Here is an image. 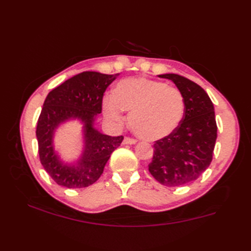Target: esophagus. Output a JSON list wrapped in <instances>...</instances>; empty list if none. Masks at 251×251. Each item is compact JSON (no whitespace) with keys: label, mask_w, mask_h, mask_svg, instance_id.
<instances>
[{"label":"esophagus","mask_w":251,"mask_h":251,"mask_svg":"<svg viewBox=\"0 0 251 251\" xmlns=\"http://www.w3.org/2000/svg\"><path fill=\"white\" fill-rule=\"evenodd\" d=\"M137 141L135 139H131V138H125L123 140V145H136Z\"/></svg>","instance_id":"1"}]
</instances>
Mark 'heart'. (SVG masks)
Here are the masks:
<instances>
[{
	"instance_id": "obj_1",
	"label": "heart",
	"mask_w": 251,
	"mask_h": 251,
	"mask_svg": "<svg viewBox=\"0 0 251 251\" xmlns=\"http://www.w3.org/2000/svg\"><path fill=\"white\" fill-rule=\"evenodd\" d=\"M106 119L123 120V110L130 112V128L147 141L161 140L178 128L184 115V98L179 89L166 83L146 77L126 78L119 82L113 96L102 101Z\"/></svg>"
}]
</instances>
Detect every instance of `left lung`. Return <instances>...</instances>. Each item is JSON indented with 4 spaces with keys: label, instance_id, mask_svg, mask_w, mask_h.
<instances>
[{
    "label": "left lung",
    "instance_id": "obj_1",
    "mask_svg": "<svg viewBox=\"0 0 251 251\" xmlns=\"http://www.w3.org/2000/svg\"><path fill=\"white\" fill-rule=\"evenodd\" d=\"M158 77L174 82L184 98V115L172 135L157 140L149 172L159 183L180 186L193 182L209 167L217 139L215 108L200 85L178 74Z\"/></svg>",
    "mask_w": 251,
    "mask_h": 251
}]
</instances>
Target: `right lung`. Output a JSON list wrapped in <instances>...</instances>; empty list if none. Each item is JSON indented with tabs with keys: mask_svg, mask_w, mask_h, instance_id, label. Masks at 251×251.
<instances>
[{
	"mask_svg": "<svg viewBox=\"0 0 251 251\" xmlns=\"http://www.w3.org/2000/svg\"><path fill=\"white\" fill-rule=\"evenodd\" d=\"M119 75L85 71L47 95L37 121L36 138L41 163L57 184L69 189L92 185L103 173L112 152L121 146L123 136L104 135L95 127L103 93ZM72 120L82 125L83 148L76 160L65 161L55 151L53 138L61 125Z\"/></svg>",
	"mask_w": 251,
	"mask_h": 251,
	"instance_id": "obj_1",
	"label": "right lung"
}]
</instances>
